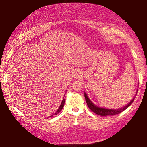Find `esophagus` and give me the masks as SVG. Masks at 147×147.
<instances>
[{
    "label": "esophagus",
    "mask_w": 147,
    "mask_h": 147,
    "mask_svg": "<svg viewBox=\"0 0 147 147\" xmlns=\"http://www.w3.org/2000/svg\"><path fill=\"white\" fill-rule=\"evenodd\" d=\"M77 76H78V75H77Z\"/></svg>",
    "instance_id": "1"
}]
</instances>
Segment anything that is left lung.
<instances>
[{
	"instance_id": "left-lung-1",
	"label": "left lung",
	"mask_w": 147,
	"mask_h": 147,
	"mask_svg": "<svg viewBox=\"0 0 147 147\" xmlns=\"http://www.w3.org/2000/svg\"><path fill=\"white\" fill-rule=\"evenodd\" d=\"M84 96H85V99L86 101V103H87V105L90 110H92V112H94V113L98 114V115L100 116H112V115H116V114H118L120 113V112H123L124 110H126V108H128V106H130L132 102H133L134 98L131 100V102H130L128 105L124 106V108H119V109L116 110H113V109H106V108H99L98 106H96V105L92 103V102L89 100V98L86 95V93L84 94Z\"/></svg>"
}]
</instances>
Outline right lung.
Segmentation results:
<instances>
[{
	"label": "right lung",
	"mask_w": 147,
	"mask_h": 147,
	"mask_svg": "<svg viewBox=\"0 0 147 147\" xmlns=\"http://www.w3.org/2000/svg\"><path fill=\"white\" fill-rule=\"evenodd\" d=\"M64 104H65V99H63V100H62V102H61V105H60V106H59V109L57 110V111L55 112V114H53V115H55V114H58L59 113V112H60L61 111V110L63 109V106H64Z\"/></svg>",
	"instance_id": "1"
}]
</instances>
